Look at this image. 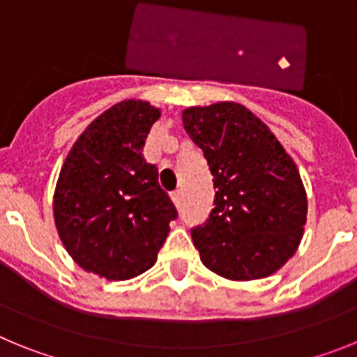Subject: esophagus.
I'll list each match as a JSON object with an SVG mask.
<instances>
[{
  "label": "esophagus",
  "mask_w": 357,
  "mask_h": 357,
  "mask_svg": "<svg viewBox=\"0 0 357 357\" xmlns=\"http://www.w3.org/2000/svg\"><path fill=\"white\" fill-rule=\"evenodd\" d=\"M172 200H173V204H175V206H181V202H182V191H181V189L173 191Z\"/></svg>",
  "instance_id": "1"
}]
</instances>
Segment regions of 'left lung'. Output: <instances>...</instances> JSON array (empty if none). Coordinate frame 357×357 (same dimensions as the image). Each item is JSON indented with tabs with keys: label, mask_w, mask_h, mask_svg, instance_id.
I'll return each mask as SVG.
<instances>
[{
	"label": "left lung",
	"mask_w": 357,
	"mask_h": 357,
	"mask_svg": "<svg viewBox=\"0 0 357 357\" xmlns=\"http://www.w3.org/2000/svg\"><path fill=\"white\" fill-rule=\"evenodd\" d=\"M213 173L214 209L191 230L202 263L230 280L284 266L304 234L307 198L296 164L247 107L220 102L182 112Z\"/></svg>",
	"instance_id": "left-lung-1"
}]
</instances>
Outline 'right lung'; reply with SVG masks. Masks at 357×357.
I'll return each mask as SVG.
<instances>
[{
    "mask_svg": "<svg viewBox=\"0 0 357 357\" xmlns=\"http://www.w3.org/2000/svg\"><path fill=\"white\" fill-rule=\"evenodd\" d=\"M160 110L125 100L73 144L56 181L53 216L66 250L109 280L141 275L157 261L176 209L143 146Z\"/></svg>",
    "mask_w": 357,
    "mask_h": 357,
    "instance_id": "obj_1",
    "label": "right lung"
}]
</instances>
